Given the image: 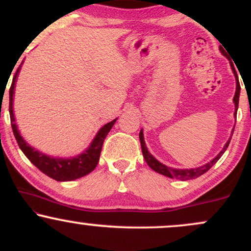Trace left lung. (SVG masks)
<instances>
[{
	"label": "left lung",
	"mask_w": 251,
	"mask_h": 251,
	"mask_svg": "<svg viewBox=\"0 0 251 251\" xmlns=\"http://www.w3.org/2000/svg\"><path fill=\"white\" fill-rule=\"evenodd\" d=\"M221 51L224 56H226V54H224L223 50H221ZM231 68H232V72H234V75L236 79V92H235V97H234V103H235L234 116L236 118V114H237V108H238V100H240L241 86H240V82H238V76H237V74H236L235 68L232 67V66H231ZM232 133H234V129H232ZM139 139H140V145H142L144 159H145V162L148 163V165L152 170H153V171L158 172V174H160L163 176H166V177H169V178H176V179H180V180H189V179H195V178H198L200 176L205 174L206 171H209V170L218 162V159H220L222 155H223L224 152H226V150L227 149V146H229V143H230V140H231V137L229 138V140H227V142L226 143V145L223 146L222 151L217 155H216L215 158H212L210 162L204 164V165L198 166V168H195V169H175V168H170V166H166L165 164L160 163L159 160L155 159L153 155L149 152L148 148H146L145 140H144L143 129H140Z\"/></svg>",
	"instance_id": "8db88e82"
}]
</instances>
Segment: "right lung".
<instances>
[{
    "instance_id": "obj_1",
    "label": "right lung",
    "mask_w": 251,
    "mask_h": 251,
    "mask_svg": "<svg viewBox=\"0 0 251 251\" xmlns=\"http://www.w3.org/2000/svg\"><path fill=\"white\" fill-rule=\"evenodd\" d=\"M24 61L21 62L20 67L17 68L15 76H14L13 82H11L9 89V113H10V122L11 127H13L14 135L16 138V142L19 144L20 149L24 152L25 157L30 160L34 165L36 166L40 171L47 175L48 177L53 178L57 181H68L74 180L77 178H81L83 176L88 175L89 172L93 171L97 168L98 162H99L100 152H101L103 140H105L106 135L113 127L114 123L117 119L112 120L103 125L101 128L98 131V133L89 144V146L82 153L74 155L71 158H59V157H51V155L45 154L40 152L39 150L34 149L24 139L21 133H20L19 128L15 123V117H14V94H15V85L17 76H19L20 70Z\"/></svg>"
}]
</instances>
